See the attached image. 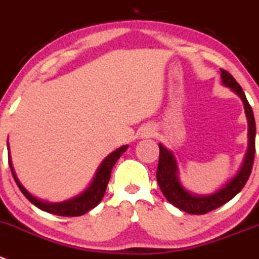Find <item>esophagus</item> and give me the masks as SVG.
Returning a JSON list of instances; mask_svg holds the SVG:
<instances>
[{
  "instance_id": "34e87169",
  "label": "esophagus",
  "mask_w": 259,
  "mask_h": 259,
  "mask_svg": "<svg viewBox=\"0 0 259 259\" xmlns=\"http://www.w3.org/2000/svg\"><path fill=\"white\" fill-rule=\"evenodd\" d=\"M151 135H152V132L149 131V132H146V135H145V136H151Z\"/></svg>"
}]
</instances>
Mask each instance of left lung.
I'll return each instance as SVG.
<instances>
[{"instance_id":"left-lung-1","label":"left lung","mask_w":259,"mask_h":259,"mask_svg":"<svg viewBox=\"0 0 259 259\" xmlns=\"http://www.w3.org/2000/svg\"><path fill=\"white\" fill-rule=\"evenodd\" d=\"M220 71L224 85L229 86L242 99L243 104H244L245 114H247L248 124H249V130H248L249 146H248L244 162H243V166L240 168L239 173L229 183H226L223 188L219 189L216 193L211 194V196H194V194L187 192L181 184V182H179L176 157L173 156V154L169 150H166L161 144H159L160 155L156 170L157 184H159L160 189L164 193L165 198L168 199L171 205L178 207L179 210L192 213V215H205V213L225 205L226 202L234 198L239 192L242 191L243 187L247 183L248 178H249L250 173H252L253 161H254L255 120L254 115H253L252 107L248 103L244 91L240 88V85L236 82L235 78L228 71Z\"/></svg>"}]
</instances>
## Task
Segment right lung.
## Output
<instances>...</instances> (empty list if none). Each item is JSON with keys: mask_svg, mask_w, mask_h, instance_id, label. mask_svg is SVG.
Here are the masks:
<instances>
[{"mask_svg": "<svg viewBox=\"0 0 259 259\" xmlns=\"http://www.w3.org/2000/svg\"><path fill=\"white\" fill-rule=\"evenodd\" d=\"M127 147L128 146H122L118 150H115V151H113L110 155H108L104 159V161L102 162V165L99 166V169H98L94 181L90 184V187H89L85 192H82L80 196L75 197V198L70 199V201L62 202V203H46V202H41L40 199H36L35 197L31 196V194L21 186L19 179L15 176L14 168H12L11 157H10V152L9 165L10 169H11L12 177H14L19 189L23 192L24 196H25L34 206H36V207L40 208V210L46 211V212L53 213V215L73 218V216L83 215V213H86L88 211H90L91 208H94L95 206L99 205V202L102 201L103 197H104L105 189H107L108 182H109L110 179V173H112L113 166H114V164L117 162V160L122 156L123 152L127 150Z\"/></svg>", "mask_w": 259, "mask_h": 259, "instance_id": "add662e5", "label": "right lung"}]
</instances>
